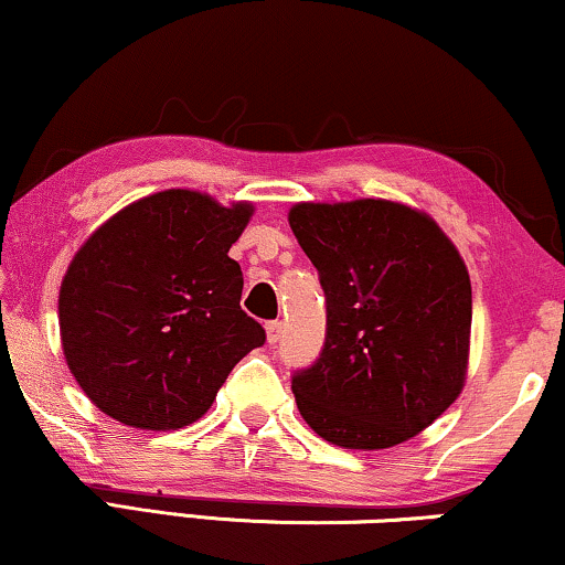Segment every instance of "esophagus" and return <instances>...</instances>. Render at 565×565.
<instances>
[{"mask_svg": "<svg viewBox=\"0 0 565 565\" xmlns=\"http://www.w3.org/2000/svg\"><path fill=\"white\" fill-rule=\"evenodd\" d=\"M267 342L269 344H277L280 342V337H282V321H267Z\"/></svg>", "mask_w": 565, "mask_h": 565, "instance_id": "34e87169", "label": "esophagus"}]
</instances>
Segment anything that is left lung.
<instances>
[{
  "mask_svg": "<svg viewBox=\"0 0 565 565\" xmlns=\"http://www.w3.org/2000/svg\"><path fill=\"white\" fill-rule=\"evenodd\" d=\"M319 269L327 339L292 370L300 416L350 450H383L429 427L466 381L470 277L439 226L388 200L290 211Z\"/></svg>",
  "mask_w": 565,
  "mask_h": 565,
  "instance_id": "8db88e82",
  "label": "left lung"
}]
</instances>
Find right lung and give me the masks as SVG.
<instances>
[{
	"label": "right lung",
	"instance_id": "1",
	"mask_svg": "<svg viewBox=\"0 0 565 565\" xmlns=\"http://www.w3.org/2000/svg\"><path fill=\"white\" fill-rule=\"evenodd\" d=\"M252 205L167 190L113 215L76 254L58 296L64 354L99 412L138 429H180L265 329L242 311L228 257Z\"/></svg>",
	"mask_w": 565,
	"mask_h": 565
}]
</instances>
